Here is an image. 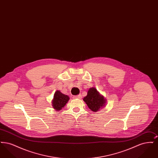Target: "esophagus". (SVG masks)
<instances>
[{"label":"esophagus","mask_w":158,"mask_h":158,"mask_svg":"<svg viewBox=\"0 0 158 158\" xmlns=\"http://www.w3.org/2000/svg\"><path fill=\"white\" fill-rule=\"evenodd\" d=\"M73 98H74V99H81L82 95H81V94H79V95H76V96H73Z\"/></svg>","instance_id":"esophagus-1"}]
</instances>
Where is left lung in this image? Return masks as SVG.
I'll return each mask as SVG.
<instances>
[{"label": "left lung", "instance_id": "obj_1", "mask_svg": "<svg viewBox=\"0 0 158 158\" xmlns=\"http://www.w3.org/2000/svg\"><path fill=\"white\" fill-rule=\"evenodd\" d=\"M83 99L90 110L94 112L99 111L101 109L105 107L106 103V98L94 87L89 89L87 95Z\"/></svg>", "mask_w": 158, "mask_h": 158}]
</instances>
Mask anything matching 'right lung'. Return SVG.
Instances as JSON below:
<instances>
[{
  "mask_svg": "<svg viewBox=\"0 0 158 158\" xmlns=\"http://www.w3.org/2000/svg\"><path fill=\"white\" fill-rule=\"evenodd\" d=\"M70 98L67 95L62 94L60 90H56L54 94L52 104L53 108L57 111L61 110L69 101Z\"/></svg>",
  "mask_w": 158,
  "mask_h": 158,
  "instance_id": "obj_1",
  "label": "right lung"
}]
</instances>
